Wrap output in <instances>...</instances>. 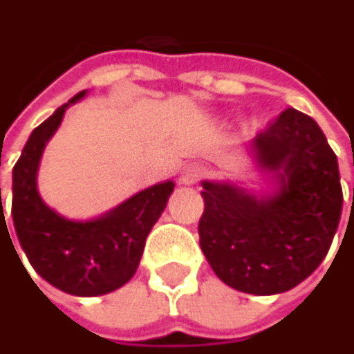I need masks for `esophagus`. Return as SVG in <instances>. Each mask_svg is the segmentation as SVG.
<instances>
[{
    "label": "esophagus",
    "mask_w": 354,
    "mask_h": 354,
    "mask_svg": "<svg viewBox=\"0 0 354 354\" xmlns=\"http://www.w3.org/2000/svg\"><path fill=\"white\" fill-rule=\"evenodd\" d=\"M205 176V167L201 163H189L183 167V174H180V183L183 185H195L199 183Z\"/></svg>",
    "instance_id": "34e87169"
}]
</instances>
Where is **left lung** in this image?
Here are the masks:
<instances>
[{"instance_id": "obj_1", "label": "left lung", "mask_w": 354, "mask_h": 354, "mask_svg": "<svg viewBox=\"0 0 354 354\" xmlns=\"http://www.w3.org/2000/svg\"><path fill=\"white\" fill-rule=\"evenodd\" d=\"M278 176V195L257 199L203 183L199 243L216 276L249 295H278L309 278L330 251L340 214L338 159L313 118L284 109L251 145Z\"/></svg>"}]
</instances>
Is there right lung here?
<instances>
[{
  "instance_id": "add662e5",
  "label": "right lung",
  "mask_w": 354,
  "mask_h": 354,
  "mask_svg": "<svg viewBox=\"0 0 354 354\" xmlns=\"http://www.w3.org/2000/svg\"><path fill=\"white\" fill-rule=\"evenodd\" d=\"M82 95L84 91L57 107L28 136L12 176V220L22 251L43 280L74 297H97L124 286L134 276L145 241L165 209L174 183L155 185L91 222H70L51 212L37 193L39 159L66 107ZM1 224H6L3 214Z\"/></svg>"
}]
</instances>
